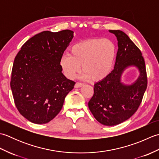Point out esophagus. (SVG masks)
Segmentation results:
<instances>
[{"mask_svg": "<svg viewBox=\"0 0 159 159\" xmlns=\"http://www.w3.org/2000/svg\"><path fill=\"white\" fill-rule=\"evenodd\" d=\"M83 85V84L81 83H76L75 84V85H74V87L75 88H79V87H81Z\"/></svg>", "mask_w": 159, "mask_h": 159, "instance_id": "1", "label": "esophagus"}]
</instances>
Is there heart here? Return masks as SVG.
I'll return each instance as SVG.
<instances>
[{
    "instance_id": "obj_1",
    "label": "heart",
    "mask_w": 159,
    "mask_h": 159,
    "mask_svg": "<svg viewBox=\"0 0 159 159\" xmlns=\"http://www.w3.org/2000/svg\"><path fill=\"white\" fill-rule=\"evenodd\" d=\"M116 53V46L111 40L88 39L74 43L70 48V55L64 54L60 57L59 66L65 76L72 79L82 64L83 79L100 81L112 72Z\"/></svg>"
}]
</instances>
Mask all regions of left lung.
Here are the masks:
<instances>
[{"label":"left lung","instance_id":"left-lung-1","mask_svg":"<svg viewBox=\"0 0 159 159\" xmlns=\"http://www.w3.org/2000/svg\"><path fill=\"white\" fill-rule=\"evenodd\" d=\"M117 38L118 50L114 70L106 79L94 85L93 97L88 107L96 120L105 126H115L127 120L136 112L147 88L144 59L140 50L126 33L109 30ZM134 66L139 76L131 84L121 80L128 67Z\"/></svg>","mask_w":159,"mask_h":159}]
</instances>
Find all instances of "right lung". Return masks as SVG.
<instances>
[{"label": "right lung", "mask_w": 159, "mask_h": 159, "mask_svg": "<svg viewBox=\"0 0 159 159\" xmlns=\"http://www.w3.org/2000/svg\"><path fill=\"white\" fill-rule=\"evenodd\" d=\"M74 38L70 30L43 31L30 38L17 54L11 80L15 104L32 123L42 124L61 110L75 82L61 72L60 57Z\"/></svg>", "instance_id": "right-lung-1"}]
</instances>
